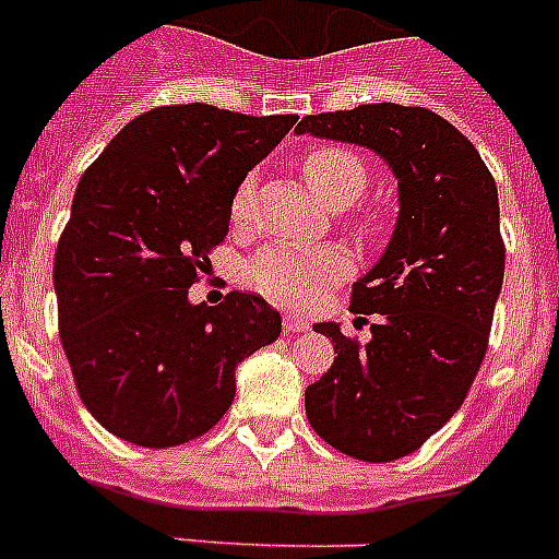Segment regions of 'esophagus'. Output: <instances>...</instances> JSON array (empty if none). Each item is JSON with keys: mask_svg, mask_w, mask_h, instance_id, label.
<instances>
[{"mask_svg": "<svg viewBox=\"0 0 559 559\" xmlns=\"http://www.w3.org/2000/svg\"><path fill=\"white\" fill-rule=\"evenodd\" d=\"M309 330V321L301 316H284V332L289 335H301V332Z\"/></svg>", "mask_w": 559, "mask_h": 559, "instance_id": "esophagus-1", "label": "esophagus"}]
</instances>
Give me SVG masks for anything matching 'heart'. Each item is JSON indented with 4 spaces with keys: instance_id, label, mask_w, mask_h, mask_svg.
I'll return each instance as SVG.
<instances>
[{
    "instance_id": "b5f03b06",
    "label": "heart",
    "mask_w": 559,
    "mask_h": 559,
    "mask_svg": "<svg viewBox=\"0 0 559 559\" xmlns=\"http://www.w3.org/2000/svg\"><path fill=\"white\" fill-rule=\"evenodd\" d=\"M301 173L318 199L330 207H346L369 181L367 164L352 150L318 144L301 156ZM252 185L241 181L229 201L233 222L250 213ZM346 272V255L337 247H266L250 264V281L275 301L289 307H312Z\"/></svg>"
}]
</instances>
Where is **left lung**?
I'll list each match as a JSON object with an SVG mask.
<instances>
[{
	"label": "left lung",
	"instance_id": "left-lung-1",
	"mask_svg": "<svg viewBox=\"0 0 559 559\" xmlns=\"http://www.w3.org/2000/svg\"><path fill=\"white\" fill-rule=\"evenodd\" d=\"M295 133L367 147L397 178V224L349 309L374 316L369 344L335 323V360L307 386L312 429L355 461L420 449L466 401L489 346L506 270L500 204L475 144L426 107L392 102L304 116Z\"/></svg>",
	"mask_w": 559,
	"mask_h": 559
}]
</instances>
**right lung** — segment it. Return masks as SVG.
Segmentation results:
<instances>
[{"label": "right lung", "mask_w": 559, "mask_h": 559, "mask_svg": "<svg viewBox=\"0 0 559 559\" xmlns=\"http://www.w3.org/2000/svg\"><path fill=\"white\" fill-rule=\"evenodd\" d=\"M295 119L153 107L84 170L56 247L59 337L79 397L116 438H201L236 397L238 364L281 335L261 295L207 307L187 289L227 238L236 187Z\"/></svg>", "instance_id": "1"}]
</instances>
